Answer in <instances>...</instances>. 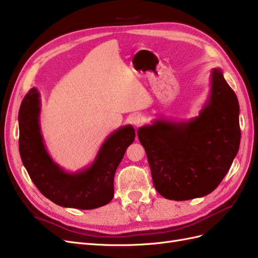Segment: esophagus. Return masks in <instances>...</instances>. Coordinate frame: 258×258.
Listing matches in <instances>:
<instances>
[{
  "label": "esophagus",
  "mask_w": 258,
  "mask_h": 258,
  "mask_svg": "<svg viewBox=\"0 0 258 258\" xmlns=\"http://www.w3.org/2000/svg\"><path fill=\"white\" fill-rule=\"evenodd\" d=\"M143 121H144V118L143 117L140 115V114H137V115H134L132 116V118H131V122L135 124L136 127H140L141 126V124L143 123Z\"/></svg>",
  "instance_id": "34e87169"
}]
</instances>
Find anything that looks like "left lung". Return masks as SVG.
I'll return each instance as SVG.
<instances>
[{
  "instance_id": "left-lung-1",
  "label": "left lung",
  "mask_w": 258,
  "mask_h": 258,
  "mask_svg": "<svg viewBox=\"0 0 258 258\" xmlns=\"http://www.w3.org/2000/svg\"><path fill=\"white\" fill-rule=\"evenodd\" d=\"M153 184L162 197L189 200L218 186L239 151V102L221 69L211 73L207 103L188 121L157 119L139 128Z\"/></svg>"
}]
</instances>
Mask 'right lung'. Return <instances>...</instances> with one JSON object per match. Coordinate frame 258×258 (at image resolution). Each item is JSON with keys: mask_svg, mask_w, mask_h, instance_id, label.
I'll list each match as a JSON object with an SVG mask.
<instances>
[{"mask_svg": "<svg viewBox=\"0 0 258 258\" xmlns=\"http://www.w3.org/2000/svg\"><path fill=\"white\" fill-rule=\"evenodd\" d=\"M41 100L31 88L19 110V153L23 166L46 198L66 208L91 210L114 197V175L127 147L135 141L131 124L115 130L100 147L91 165L70 173L54 162L45 148L40 127Z\"/></svg>", "mask_w": 258, "mask_h": 258, "instance_id": "1", "label": "right lung"}]
</instances>
